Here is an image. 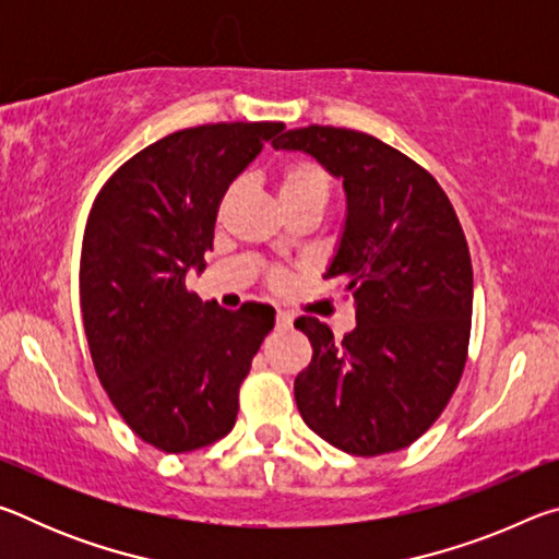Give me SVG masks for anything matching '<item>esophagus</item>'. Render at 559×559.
<instances>
[{
  "instance_id": "obj_1",
  "label": "esophagus",
  "mask_w": 559,
  "mask_h": 559,
  "mask_svg": "<svg viewBox=\"0 0 559 559\" xmlns=\"http://www.w3.org/2000/svg\"><path fill=\"white\" fill-rule=\"evenodd\" d=\"M293 318L290 313H286V310H278V316H276V328L278 330H290L293 328Z\"/></svg>"
}]
</instances>
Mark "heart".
Returning a JSON list of instances; mask_svg holds the SVG:
<instances>
[{
  "label": "heart",
  "instance_id": "b5f03b06",
  "mask_svg": "<svg viewBox=\"0 0 559 559\" xmlns=\"http://www.w3.org/2000/svg\"><path fill=\"white\" fill-rule=\"evenodd\" d=\"M276 192L283 206H293L306 200H325L330 182L325 169L313 159H290L276 177Z\"/></svg>",
  "mask_w": 559,
  "mask_h": 559
}]
</instances>
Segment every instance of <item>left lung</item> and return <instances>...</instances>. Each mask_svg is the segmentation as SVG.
<instances>
[{
	"label": "left lung",
	"instance_id": "obj_1",
	"mask_svg": "<svg viewBox=\"0 0 559 559\" xmlns=\"http://www.w3.org/2000/svg\"><path fill=\"white\" fill-rule=\"evenodd\" d=\"M343 179L345 226L325 278L355 300L353 333L296 328L313 359L293 392L302 421L355 456L406 449L447 409L466 367L473 269L449 197L427 169L367 132L308 126L273 140Z\"/></svg>",
	"mask_w": 559,
	"mask_h": 559
}]
</instances>
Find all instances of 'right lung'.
<instances>
[{"label":"right lung","mask_w":559,"mask_h":559,"mask_svg":"<svg viewBox=\"0 0 559 559\" xmlns=\"http://www.w3.org/2000/svg\"><path fill=\"white\" fill-rule=\"evenodd\" d=\"M283 122H214L140 150L93 202L81 310L112 406L150 447L194 451L234 429L273 308L224 310L185 286L204 271L226 189Z\"/></svg>","instance_id":"add662e5"}]
</instances>
